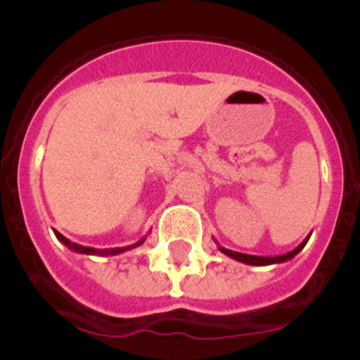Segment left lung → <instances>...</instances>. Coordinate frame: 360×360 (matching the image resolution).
I'll return each instance as SVG.
<instances>
[{"mask_svg":"<svg viewBox=\"0 0 360 360\" xmlns=\"http://www.w3.org/2000/svg\"><path fill=\"white\" fill-rule=\"evenodd\" d=\"M307 241H308V238L303 241V243L299 245V247H295L294 250H290V252H287V254H281V256H250V254L234 252V250H229V249H225V247H219V245H218V249H219V252H224L225 256L232 257V259H236V262L247 263V265L263 266V265H274V263L288 262V259H292L295 254H299L301 250H303V247L307 245Z\"/></svg>","mask_w":360,"mask_h":360,"instance_id":"8db88e82","label":"left lung"}]
</instances>
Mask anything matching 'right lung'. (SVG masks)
Returning <instances> with one entry per match:
<instances>
[{
    "instance_id": "right-lung-1",
    "label": "right lung",
    "mask_w": 360,
    "mask_h": 360,
    "mask_svg": "<svg viewBox=\"0 0 360 360\" xmlns=\"http://www.w3.org/2000/svg\"><path fill=\"white\" fill-rule=\"evenodd\" d=\"M56 236L57 240L61 241L63 245H66L70 250H73V252H79V254H88V256H117V254H122L126 252V250H131L135 249V247H139V245H142L146 241V238H142V240H139L136 243L133 245H128V247H115V249H94V247H82V245L79 243H73V241H70L68 238H65L61 234V232L56 231Z\"/></svg>"
}]
</instances>
